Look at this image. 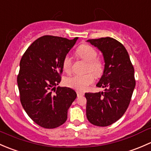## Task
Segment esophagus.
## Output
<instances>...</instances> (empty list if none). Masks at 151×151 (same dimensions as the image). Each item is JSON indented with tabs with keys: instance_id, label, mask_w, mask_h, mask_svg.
Instances as JSON below:
<instances>
[{
	"instance_id": "obj_1",
	"label": "esophagus",
	"mask_w": 151,
	"mask_h": 151,
	"mask_svg": "<svg viewBox=\"0 0 151 151\" xmlns=\"http://www.w3.org/2000/svg\"><path fill=\"white\" fill-rule=\"evenodd\" d=\"M77 96H83L84 95V93L80 92V91H77Z\"/></svg>"
}]
</instances>
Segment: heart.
I'll return each mask as SVG.
<instances>
[{
  "mask_svg": "<svg viewBox=\"0 0 151 151\" xmlns=\"http://www.w3.org/2000/svg\"><path fill=\"white\" fill-rule=\"evenodd\" d=\"M77 54L80 58L88 62L87 71H91V73L79 75L74 74L67 77L65 80V84L67 86L80 91H85L89 88V86L93 83L94 76L100 77L104 72V63L102 60L98 58L97 52L92 46L89 45H82L77 48ZM72 59L68 55L64 57L63 60V68L66 72H69L71 69Z\"/></svg>",
  "mask_w": 151,
  "mask_h": 151,
  "instance_id": "obj_1",
  "label": "heart"
}]
</instances>
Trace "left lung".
I'll list each match as a JSON object with an SVG mask.
<instances>
[{"label":"left lung","mask_w":151,"mask_h":151,"mask_svg":"<svg viewBox=\"0 0 151 151\" xmlns=\"http://www.w3.org/2000/svg\"><path fill=\"white\" fill-rule=\"evenodd\" d=\"M102 52L103 75L96 86L104 92L85 93L86 116L97 126L116 122L127 109L135 88L134 69L129 53L121 42L110 37L87 41Z\"/></svg>","instance_id":"left-lung-1"}]
</instances>
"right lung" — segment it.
Instances as JSON below:
<instances>
[{"mask_svg": "<svg viewBox=\"0 0 151 151\" xmlns=\"http://www.w3.org/2000/svg\"><path fill=\"white\" fill-rule=\"evenodd\" d=\"M77 39L42 36L21 58L17 76L21 104L28 116L45 129H55L66 122L68 108L77 97L71 88L55 86L61 80L63 58Z\"/></svg>", "mask_w": 151, "mask_h": 151, "instance_id": "add662e5", "label": "right lung"}]
</instances>
